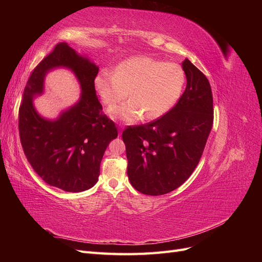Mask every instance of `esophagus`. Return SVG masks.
Listing matches in <instances>:
<instances>
[{
	"instance_id": "34e87169",
	"label": "esophagus",
	"mask_w": 262,
	"mask_h": 262,
	"mask_svg": "<svg viewBox=\"0 0 262 262\" xmlns=\"http://www.w3.org/2000/svg\"><path fill=\"white\" fill-rule=\"evenodd\" d=\"M120 128H121V129H123V125H121V126H120ZM119 136H121V131H120V132H119Z\"/></svg>"
}]
</instances>
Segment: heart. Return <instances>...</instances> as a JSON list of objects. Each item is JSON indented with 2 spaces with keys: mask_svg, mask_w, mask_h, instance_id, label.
I'll return each instance as SVG.
<instances>
[{
  "mask_svg": "<svg viewBox=\"0 0 262 262\" xmlns=\"http://www.w3.org/2000/svg\"><path fill=\"white\" fill-rule=\"evenodd\" d=\"M184 70L176 63H165L150 57H136L118 64L115 72L101 70L95 86L107 106L130 99L110 109V116L134 122L144 115L147 120L160 118L176 104L185 85Z\"/></svg>",
  "mask_w": 262,
  "mask_h": 262,
  "instance_id": "b5f03b06",
  "label": "heart"
}]
</instances>
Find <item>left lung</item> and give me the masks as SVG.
Segmentation results:
<instances>
[{
	"label": "left lung",
	"mask_w": 262,
	"mask_h": 262,
	"mask_svg": "<svg viewBox=\"0 0 262 262\" xmlns=\"http://www.w3.org/2000/svg\"><path fill=\"white\" fill-rule=\"evenodd\" d=\"M184 94L154 121L129 125L122 132L129 180L139 192L168 193L191 176L213 124V96L208 78L186 59Z\"/></svg>",
	"instance_id": "obj_1"
}]
</instances>
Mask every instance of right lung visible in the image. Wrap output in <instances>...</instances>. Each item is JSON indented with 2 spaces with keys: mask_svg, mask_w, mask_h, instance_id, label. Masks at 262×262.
<instances>
[{
  "mask_svg": "<svg viewBox=\"0 0 262 262\" xmlns=\"http://www.w3.org/2000/svg\"><path fill=\"white\" fill-rule=\"evenodd\" d=\"M66 66L81 84V99L54 122L43 119L32 106L49 69ZM98 67L60 42L31 72L18 112L20 143L31 167L47 184L68 192H81L96 184L109 142L118 137L116 124L101 112L95 91Z\"/></svg>",
  "mask_w": 262,
  "mask_h": 262,
  "instance_id": "obj_1",
  "label": "right lung"
}]
</instances>
